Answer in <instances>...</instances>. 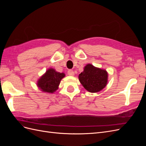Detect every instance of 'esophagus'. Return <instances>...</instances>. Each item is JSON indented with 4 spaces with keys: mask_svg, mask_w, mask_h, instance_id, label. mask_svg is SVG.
Masks as SVG:
<instances>
[{
    "mask_svg": "<svg viewBox=\"0 0 146 146\" xmlns=\"http://www.w3.org/2000/svg\"><path fill=\"white\" fill-rule=\"evenodd\" d=\"M68 74L70 76H74V72L72 70H69L68 71Z\"/></svg>",
    "mask_w": 146,
    "mask_h": 146,
    "instance_id": "obj_1",
    "label": "esophagus"
}]
</instances>
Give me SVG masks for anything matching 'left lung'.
Instances as JSON below:
<instances>
[{
    "instance_id": "left-lung-1",
    "label": "left lung",
    "mask_w": 146,
    "mask_h": 146,
    "mask_svg": "<svg viewBox=\"0 0 146 146\" xmlns=\"http://www.w3.org/2000/svg\"><path fill=\"white\" fill-rule=\"evenodd\" d=\"M79 81L83 86L90 92H97L103 90L108 82V73L105 69L88 64L84 70L79 74Z\"/></svg>"
}]
</instances>
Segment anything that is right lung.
Segmentation results:
<instances>
[{"label":"right lung","mask_w":146,"mask_h":146,"mask_svg":"<svg viewBox=\"0 0 146 146\" xmlns=\"http://www.w3.org/2000/svg\"><path fill=\"white\" fill-rule=\"evenodd\" d=\"M65 77L64 73L56 72L54 69H48L39 79L37 86L43 92L53 93L58 88L60 82Z\"/></svg>","instance_id":"right-lung-1"}]
</instances>
